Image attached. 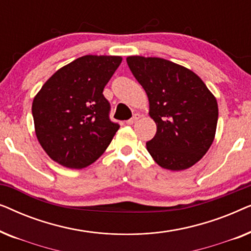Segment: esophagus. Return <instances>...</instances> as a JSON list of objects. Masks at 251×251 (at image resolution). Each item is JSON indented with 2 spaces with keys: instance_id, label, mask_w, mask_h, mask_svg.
Here are the masks:
<instances>
[{
  "instance_id": "1",
  "label": "esophagus",
  "mask_w": 251,
  "mask_h": 251,
  "mask_svg": "<svg viewBox=\"0 0 251 251\" xmlns=\"http://www.w3.org/2000/svg\"><path fill=\"white\" fill-rule=\"evenodd\" d=\"M139 118H140V115H139V114H135V115L132 116L131 119H130V120H128V121H126V125H129V126L133 125V123H136L137 121H138Z\"/></svg>"
}]
</instances>
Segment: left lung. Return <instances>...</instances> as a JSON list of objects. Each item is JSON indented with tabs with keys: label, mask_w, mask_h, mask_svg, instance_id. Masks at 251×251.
Masks as SVG:
<instances>
[{
	"label": "left lung",
	"mask_w": 251,
	"mask_h": 251,
	"mask_svg": "<svg viewBox=\"0 0 251 251\" xmlns=\"http://www.w3.org/2000/svg\"><path fill=\"white\" fill-rule=\"evenodd\" d=\"M126 63L146 91L156 133L146 143L154 161L169 170L198 162L214 142L218 105L193 72L162 58L131 56Z\"/></svg>",
	"instance_id": "8db88e82"
}]
</instances>
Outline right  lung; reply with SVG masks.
<instances>
[{"label":"right lung","instance_id":"right-lung-1","mask_svg":"<svg viewBox=\"0 0 251 251\" xmlns=\"http://www.w3.org/2000/svg\"><path fill=\"white\" fill-rule=\"evenodd\" d=\"M122 58L83 56L57 71L33 100L32 113L41 146L61 166L81 169L94 163L120 128L109 119L102 95Z\"/></svg>","mask_w":251,"mask_h":251}]
</instances>
